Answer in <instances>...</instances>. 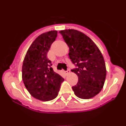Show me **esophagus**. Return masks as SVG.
<instances>
[{
  "instance_id": "obj_1",
  "label": "esophagus",
  "mask_w": 126,
  "mask_h": 126,
  "mask_svg": "<svg viewBox=\"0 0 126 126\" xmlns=\"http://www.w3.org/2000/svg\"><path fill=\"white\" fill-rule=\"evenodd\" d=\"M69 73H70V70L69 69H68V70H67V71H64V73H65V74H68Z\"/></svg>"
}]
</instances>
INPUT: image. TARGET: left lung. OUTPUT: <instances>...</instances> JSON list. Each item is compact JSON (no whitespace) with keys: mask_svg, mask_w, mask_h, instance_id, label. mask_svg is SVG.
Here are the masks:
<instances>
[{"mask_svg":"<svg viewBox=\"0 0 126 126\" xmlns=\"http://www.w3.org/2000/svg\"><path fill=\"white\" fill-rule=\"evenodd\" d=\"M69 48L70 59L76 68L72 69L78 77L72 87L76 96L90 99L98 94L104 85L107 70L104 59L98 47L85 34L78 30L60 31Z\"/></svg>","mask_w":126,"mask_h":126,"instance_id":"1","label":"left lung"}]
</instances>
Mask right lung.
<instances>
[{
    "mask_svg": "<svg viewBox=\"0 0 126 126\" xmlns=\"http://www.w3.org/2000/svg\"><path fill=\"white\" fill-rule=\"evenodd\" d=\"M57 36L50 31L38 36L28 50L22 66V78L30 94L41 101L57 96L64 78L53 71L47 53Z\"/></svg>",
    "mask_w": 126,
    "mask_h": 126,
    "instance_id": "right-lung-1",
    "label": "right lung"
}]
</instances>
